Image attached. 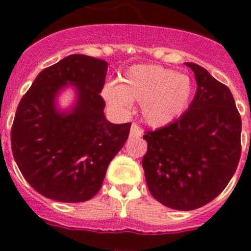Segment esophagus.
Masks as SVG:
<instances>
[{
	"label": "esophagus",
	"instance_id": "esophagus-1",
	"mask_svg": "<svg viewBox=\"0 0 251 251\" xmlns=\"http://www.w3.org/2000/svg\"><path fill=\"white\" fill-rule=\"evenodd\" d=\"M142 129L141 128L137 126L136 123L132 124V127H130V132H129V136L132 137V138H138V137L142 136Z\"/></svg>",
	"mask_w": 251,
	"mask_h": 251
}]
</instances>
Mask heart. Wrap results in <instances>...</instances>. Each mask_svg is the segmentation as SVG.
Returning a JSON list of instances; mask_svg holds the SVG:
<instances>
[{
    "label": "heart",
    "instance_id": "b5f03b06",
    "mask_svg": "<svg viewBox=\"0 0 251 251\" xmlns=\"http://www.w3.org/2000/svg\"><path fill=\"white\" fill-rule=\"evenodd\" d=\"M115 110L141 103L142 117L152 127H165L179 118L191 104L194 83L186 74L159 65H136L128 69L122 83H110L101 92Z\"/></svg>",
    "mask_w": 251,
    "mask_h": 251
}]
</instances>
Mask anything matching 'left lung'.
<instances>
[{
  "mask_svg": "<svg viewBox=\"0 0 251 251\" xmlns=\"http://www.w3.org/2000/svg\"><path fill=\"white\" fill-rule=\"evenodd\" d=\"M197 90L174 123L147 132L142 159L151 195L167 207L190 211L212 201L234 176L241 145V118L230 89L194 63Z\"/></svg>",
  "mask_w": 251,
  "mask_h": 251,
  "instance_id": "obj_1",
  "label": "left lung"
}]
</instances>
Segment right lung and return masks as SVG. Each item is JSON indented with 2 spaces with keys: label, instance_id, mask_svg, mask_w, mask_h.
<instances>
[{
  "label": "right lung",
  "instance_id": "right-lung-1",
  "mask_svg": "<svg viewBox=\"0 0 251 251\" xmlns=\"http://www.w3.org/2000/svg\"><path fill=\"white\" fill-rule=\"evenodd\" d=\"M106 72L104 60L69 55L44 69L17 106L13 158L31 187L48 199L90 200L128 139L130 123L113 124L104 115L100 92ZM68 87L75 89V100L61 111L57 99Z\"/></svg>",
  "mask_w": 251,
  "mask_h": 251
}]
</instances>
